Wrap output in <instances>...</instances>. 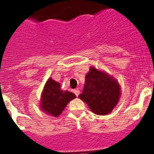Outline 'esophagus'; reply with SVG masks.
Segmentation results:
<instances>
[{"mask_svg": "<svg viewBox=\"0 0 154 154\" xmlns=\"http://www.w3.org/2000/svg\"><path fill=\"white\" fill-rule=\"evenodd\" d=\"M73 93H74L76 96L78 97V96H79V94H80V90L78 89H74V90H73Z\"/></svg>", "mask_w": 154, "mask_h": 154, "instance_id": "34e87169", "label": "esophagus"}]
</instances>
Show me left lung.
I'll use <instances>...</instances> for the list:
<instances>
[{"label":"left lung","mask_w":154,"mask_h":154,"mask_svg":"<svg viewBox=\"0 0 154 154\" xmlns=\"http://www.w3.org/2000/svg\"><path fill=\"white\" fill-rule=\"evenodd\" d=\"M120 96L121 88L117 80L106 72L90 67L79 97L89 105L92 112L97 115L109 114L118 103Z\"/></svg>","instance_id":"8db88e82"}]
</instances>
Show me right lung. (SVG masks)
Segmentation results:
<instances>
[{
    "label": "right lung",
    "mask_w": 154,
    "mask_h": 154,
    "mask_svg": "<svg viewBox=\"0 0 154 154\" xmlns=\"http://www.w3.org/2000/svg\"><path fill=\"white\" fill-rule=\"evenodd\" d=\"M74 98H76L74 94L61 90L60 83L49 78L42 91L40 106L47 114L57 117L63 112L68 103Z\"/></svg>",
    "instance_id": "obj_1"
}]
</instances>
